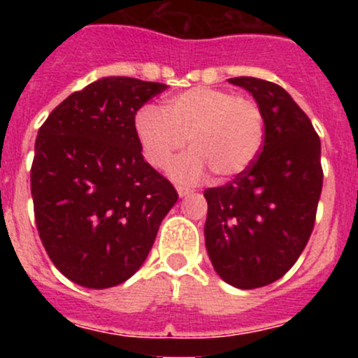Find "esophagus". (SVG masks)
Segmentation results:
<instances>
[{"label": "esophagus", "mask_w": 358, "mask_h": 358, "mask_svg": "<svg viewBox=\"0 0 358 358\" xmlns=\"http://www.w3.org/2000/svg\"><path fill=\"white\" fill-rule=\"evenodd\" d=\"M176 192H178L180 197H187L189 194H192V190L187 189V187H182V185H176Z\"/></svg>", "instance_id": "obj_1"}]
</instances>
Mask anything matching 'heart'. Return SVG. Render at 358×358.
Instances as JSON below:
<instances>
[{
    "instance_id": "heart-1",
    "label": "heart",
    "mask_w": 358,
    "mask_h": 358,
    "mask_svg": "<svg viewBox=\"0 0 358 358\" xmlns=\"http://www.w3.org/2000/svg\"><path fill=\"white\" fill-rule=\"evenodd\" d=\"M135 115V129L143 156L154 168H166L189 138L192 152L171 166L180 182H196L205 168L218 180L243 175L263 145V112L249 96L208 86H196Z\"/></svg>"
}]
</instances>
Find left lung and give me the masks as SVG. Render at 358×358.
Listing matches in <instances>:
<instances>
[{
    "mask_svg": "<svg viewBox=\"0 0 358 358\" xmlns=\"http://www.w3.org/2000/svg\"><path fill=\"white\" fill-rule=\"evenodd\" d=\"M263 112L259 156L234 182L204 192L206 249L227 284L256 289L275 282L312 236L322 192L320 138L312 121L275 83L232 78Z\"/></svg>",
    "mask_w": 358,
    "mask_h": 358,
    "instance_id": "obj_1",
    "label": "left lung"
}]
</instances>
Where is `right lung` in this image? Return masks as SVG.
Masks as SVG:
<instances>
[{"label":"right lung","instance_id":"right-lung-1","mask_svg":"<svg viewBox=\"0 0 358 358\" xmlns=\"http://www.w3.org/2000/svg\"><path fill=\"white\" fill-rule=\"evenodd\" d=\"M168 88L110 76L72 93L38 131L31 194L39 239L72 282L107 289L145 262L178 201L142 156L136 110Z\"/></svg>","mask_w":358,"mask_h":358}]
</instances>
